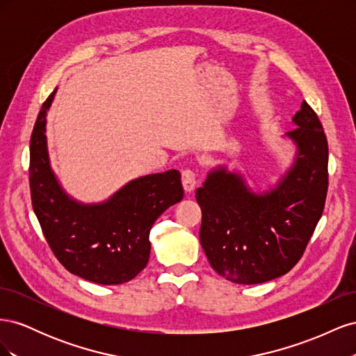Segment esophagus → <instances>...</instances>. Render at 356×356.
<instances>
[{
  "label": "esophagus",
  "instance_id": "1",
  "mask_svg": "<svg viewBox=\"0 0 356 356\" xmlns=\"http://www.w3.org/2000/svg\"><path fill=\"white\" fill-rule=\"evenodd\" d=\"M181 179H182V186H184L186 191H193L196 187V172L193 169H186L182 170L181 174Z\"/></svg>",
  "mask_w": 356,
  "mask_h": 356
}]
</instances>
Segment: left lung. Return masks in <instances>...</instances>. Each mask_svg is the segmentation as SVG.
Listing matches in <instances>:
<instances>
[{
	"label": "left lung",
	"mask_w": 356,
	"mask_h": 356,
	"mask_svg": "<svg viewBox=\"0 0 356 356\" xmlns=\"http://www.w3.org/2000/svg\"><path fill=\"white\" fill-rule=\"evenodd\" d=\"M286 136L294 165L277 186L257 195L241 175L218 168L196 190L200 243L211 267L227 281L254 285L288 273L305 254L328 190V143L316 113L303 101Z\"/></svg>",
	"instance_id": "1"
}]
</instances>
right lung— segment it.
Listing matches in <instances>:
<instances>
[{"mask_svg":"<svg viewBox=\"0 0 356 356\" xmlns=\"http://www.w3.org/2000/svg\"><path fill=\"white\" fill-rule=\"evenodd\" d=\"M56 89L42 104L29 147L32 208L59 263L72 275L101 285L129 282L148 263L149 230L184 197L179 170L134 179L113 197L83 204L65 195L51 172L46 115Z\"/></svg>","mask_w":356,"mask_h":356,"instance_id":"obj_1","label":"right lung"}]
</instances>
